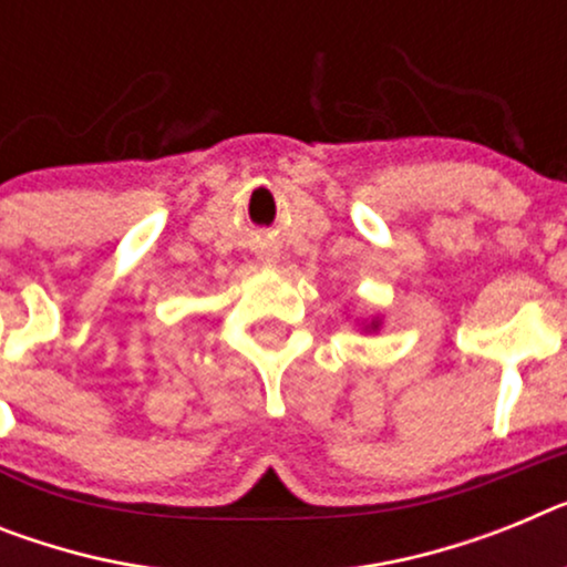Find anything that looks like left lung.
I'll return each mask as SVG.
<instances>
[{"label": "left lung", "instance_id": "left-lung-1", "mask_svg": "<svg viewBox=\"0 0 567 567\" xmlns=\"http://www.w3.org/2000/svg\"><path fill=\"white\" fill-rule=\"evenodd\" d=\"M370 330H379V321H372V323H370Z\"/></svg>", "mask_w": 567, "mask_h": 567}]
</instances>
